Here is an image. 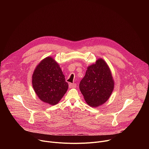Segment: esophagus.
<instances>
[{
	"label": "esophagus",
	"instance_id": "1",
	"mask_svg": "<svg viewBox=\"0 0 149 149\" xmlns=\"http://www.w3.org/2000/svg\"><path fill=\"white\" fill-rule=\"evenodd\" d=\"M77 87V85L75 84H70V85H69V87L70 88H75Z\"/></svg>",
	"mask_w": 149,
	"mask_h": 149
}]
</instances>
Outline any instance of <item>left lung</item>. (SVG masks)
I'll list each match as a JSON object with an SVG mask.
<instances>
[{
    "instance_id": "8db88e82",
    "label": "left lung",
    "mask_w": 149,
    "mask_h": 149,
    "mask_svg": "<svg viewBox=\"0 0 149 149\" xmlns=\"http://www.w3.org/2000/svg\"><path fill=\"white\" fill-rule=\"evenodd\" d=\"M114 88L111 70L102 58L87 67L86 75L79 83V90L85 101L92 107H99L107 101Z\"/></svg>"
}]
</instances>
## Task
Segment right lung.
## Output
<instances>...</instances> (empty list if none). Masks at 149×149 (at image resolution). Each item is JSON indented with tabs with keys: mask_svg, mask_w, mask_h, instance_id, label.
<instances>
[{
	"mask_svg": "<svg viewBox=\"0 0 149 149\" xmlns=\"http://www.w3.org/2000/svg\"><path fill=\"white\" fill-rule=\"evenodd\" d=\"M32 84L38 98L52 105L59 102L68 88L60 66L51 56L43 59L37 65L32 77Z\"/></svg>",
	"mask_w": 149,
	"mask_h": 149,
	"instance_id": "add662e5",
	"label": "right lung"
}]
</instances>
